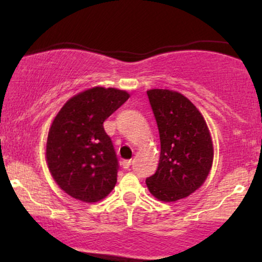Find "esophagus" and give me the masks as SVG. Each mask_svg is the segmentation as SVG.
<instances>
[{"instance_id": "1", "label": "esophagus", "mask_w": 262, "mask_h": 262, "mask_svg": "<svg viewBox=\"0 0 262 262\" xmlns=\"http://www.w3.org/2000/svg\"><path fill=\"white\" fill-rule=\"evenodd\" d=\"M131 163H132V160H124L123 162H121V166H123L124 169H127V168L131 166Z\"/></svg>"}]
</instances>
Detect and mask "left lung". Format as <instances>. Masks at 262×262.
Segmentation results:
<instances>
[{"instance_id": "8db88e82", "label": "left lung", "mask_w": 262, "mask_h": 262, "mask_svg": "<svg viewBox=\"0 0 262 262\" xmlns=\"http://www.w3.org/2000/svg\"><path fill=\"white\" fill-rule=\"evenodd\" d=\"M160 132L156 173L145 180L157 200L174 203L203 186L213 162L211 132L199 110L181 93L146 91Z\"/></svg>"}]
</instances>
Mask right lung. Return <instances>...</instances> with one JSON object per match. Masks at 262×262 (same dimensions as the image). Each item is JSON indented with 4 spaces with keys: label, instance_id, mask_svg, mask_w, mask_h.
Wrapping results in <instances>:
<instances>
[{
    "label": "right lung",
    "instance_id": "right-lung-1",
    "mask_svg": "<svg viewBox=\"0 0 262 262\" xmlns=\"http://www.w3.org/2000/svg\"><path fill=\"white\" fill-rule=\"evenodd\" d=\"M130 94L93 87L64 103L49 128L45 159L60 189L83 203L106 198L117 184L118 161L103 121Z\"/></svg>",
    "mask_w": 262,
    "mask_h": 262
}]
</instances>
